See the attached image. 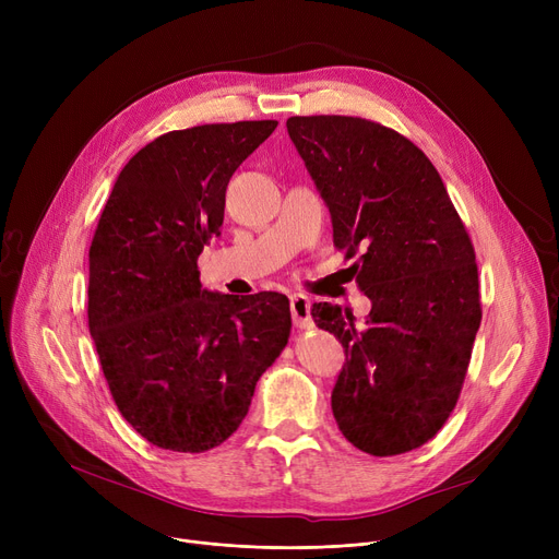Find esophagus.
I'll return each instance as SVG.
<instances>
[{"mask_svg": "<svg viewBox=\"0 0 559 559\" xmlns=\"http://www.w3.org/2000/svg\"><path fill=\"white\" fill-rule=\"evenodd\" d=\"M289 310L292 319H295L297 329H312V319H310V299L304 295L289 297Z\"/></svg>", "mask_w": 559, "mask_h": 559, "instance_id": "1", "label": "esophagus"}]
</instances>
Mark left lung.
<instances>
[{"mask_svg":"<svg viewBox=\"0 0 559 559\" xmlns=\"http://www.w3.org/2000/svg\"><path fill=\"white\" fill-rule=\"evenodd\" d=\"M287 133L333 219V245L358 255L367 326L354 312L314 304L346 362L331 405L356 449L401 455L437 435L457 403L480 329L472 238L417 144L346 115L289 117Z\"/></svg>","mask_w":559,"mask_h":559,"instance_id":"1","label":"left lung"}]
</instances>
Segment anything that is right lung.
Listing matches in <instances>:
<instances>
[{
	"label": "right lung",
	"mask_w": 559,
	"mask_h": 559,
	"mask_svg": "<svg viewBox=\"0 0 559 559\" xmlns=\"http://www.w3.org/2000/svg\"><path fill=\"white\" fill-rule=\"evenodd\" d=\"M276 127L169 131L124 165L102 211L87 326L117 409L158 449L203 453L226 442L287 344L285 295L209 292L197 267L222 233L233 171Z\"/></svg>",
	"instance_id": "obj_1"
}]
</instances>
